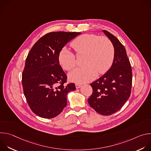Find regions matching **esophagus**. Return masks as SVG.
Listing matches in <instances>:
<instances>
[{
	"mask_svg": "<svg viewBox=\"0 0 151 151\" xmlns=\"http://www.w3.org/2000/svg\"><path fill=\"white\" fill-rule=\"evenodd\" d=\"M75 86H76V88L78 89V88H79L81 87V85L76 83V84H75Z\"/></svg>",
	"mask_w": 151,
	"mask_h": 151,
	"instance_id": "obj_1",
	"label": "esophagus"
}]
</instances>
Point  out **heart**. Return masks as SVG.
I'll return each mask as SVG.
<instances>
[{
    "mask_svg": "<svg viewBox=\"0 0 151 151\" xmlns=\"http://www.w3.org/2000/svg\"><path fill=\"white\" fill-rule=\"evenodd\" d=\"M72 47L76 54H85L82 68H76L69 74V79L76 83H85L93 79L97 72L103 74L110 68L114 57V48L111 41L105 36L94 34H83L74 39ZM62 68L70 70L76 65L75 55L66 48L58 55Z\"/></svg>",
    "mask_w": 151,
    "mask_h": 151,
    "instance_id": "obj_1",
    "label": "heart"
}]
</instances>
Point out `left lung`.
<instances>
[{
  "mask_svg": "<svg viewBox=\"0 0 151 151\" xmlns=\"http://www.w3.org/2000/svg\"><path fill=\"white\" fill-rule=\"evenodd\" d=\"M102 32L112 43L114 60L108 71L90 84L93 93L88 101L97 113L111 115L118 111L130 97L132 70L125 48L120 41L109 32Z\"/></svg>",
  "mask_w": 151,
  "mask_h": 151,
  "instance_id": "8db88e82",
  "label": "left lung"
}]
</instances>
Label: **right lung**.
I'll return each mask as SVG.
<instances>
[{
  "instance_id": "1",
  "label": "right lung",
  "mask_w": 151,
  "mask_h": 151,
  "mask_svg": "<svg viewBox=\"0 0 151 151\" xmlns=\"http://www.w3.org/2000/svg\"><path fill=\"white\" fill-rule=\"evenodd\" d=\"M81 32H55L40 38L30 50L22 74V85L32 111L44 118L58 115L67 105V95L75 85H64L67 76L60 65L58 55Z\"/></svg>"
}]
</instances>
